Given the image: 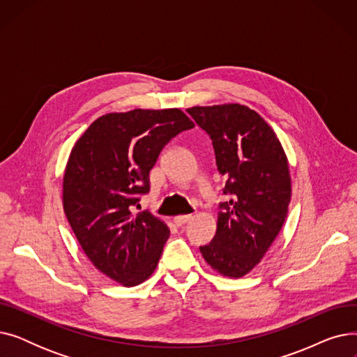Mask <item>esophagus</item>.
<instances>
[{
  "mask_svg": "<svg viewBox=\"0 0 357 357\" xmlns=\"http://www.w3.org/2000/svg\"><path fill=\"white\" fill-rule=\"evenodd\" d=\"M191 218H192L191 215H176V217L174 218V222L176 224L178 227H181V226H183L185 222H188Z\"/></svg>",
  "mask_w": 357,
  "mask_h": 357,
  "instance_id": "1",
  "label": "esophagus"
}]
</instances>
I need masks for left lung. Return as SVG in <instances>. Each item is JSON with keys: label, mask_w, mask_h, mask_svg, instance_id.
I'll use <instances>...</instances> for the list:
<instances>
[{"label": "left lung", "mask_w": 357, "mask_h": 357, "mask_svg": "<svg viewBox=\"0 0 357 357\" xmlns=\"http://www.w3.org/2000/svg\"><path fill=\"white\" fill-rule=\"evenodd\" d=\"M213 140L217 169L226 176L217 231L201 246L205 261L220 275L241 278L266 255L282 229L291 201L285 150L256 111L240 104L186 109Z\"/></svg>", "instance_id": "left-lung-1"}]
</instances>
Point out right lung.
Segmentation results:
<instances>
[{"mask_svg":"<svg viewBox=\"0 0 357 357\" xmlns=\"http://www.w3.org/2000/svg\"><path fill=\"white\" fill-rule=\"evenodd\" d=\"M194 123L179 108L108 112L75 143L65 167L66 218L91 264L124 287H136L158 266L166 224L142 211L149 174L163 146Z\"/></svg>","mask_w":357,"mask_h":357,"instance_id":"right-lung-1","label":"right lung"}]
</instances>
